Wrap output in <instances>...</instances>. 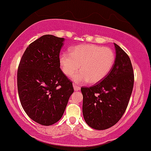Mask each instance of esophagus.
<instances>
[{
	"label": "esophagus",
	"mask_w": 151,
	"mask_h": 151,
	"mask_svg": "<svg viewBox=\"0 0 151 151\" xmlns=\"http://www.w3.org/2000/svg\"><path fill=\"white\" fill-rule=\"evenodd\" d=\"M73 87H74L75 91H79L80 88H81L79 86H78V85H76V84H73Z\"/></svg>",
	"instance_id": "1"
}]
</instances>
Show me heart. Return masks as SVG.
I'll use <instances>...</instances> for the list:
<instances>
[{
  "instance_id": "1",
  "label": "heart",
  "mask_w": 151,
  "mask_h": 151,
  "mask_svg": "<svg viewBox=\"0 0 151 151\" xmlns=\"http://www.w3.org/2000/svg\"><path fill=\"white\" fill-rule=\"evenodd\" d=\"M115 60V53L111 48L93 44L73 46L70 53L63 52L59 58L60 69L66 76H73L80 66L81 72L73 79L90 84L104 79L113 68Z\"/></svg>"
}]
</instances>
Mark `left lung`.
Listing matches in <instances>:
<instances>
[{
	"label": "left lung",
	"mask_w": 151,
	"mask_h": 151,
	"mask_svg": "<svg viewBox=\"0 0 151 151\" xmlns=\"http://www.w3.org/2000/svg\"><path fill=\"white\" fill-rule=\"evenodd\" d=\"M116 60L107 76L99 83L81 88L85 121L93 129H109L126 111L134 85V73L128 55L114 43Z\"/></svg>",
	"instance_id": "1"
}]
</instances>
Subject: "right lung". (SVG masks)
I'll return each mask as SVG.
<instances>
[{
    "instance_id": "add662e5",
    "label": "right lung",
    "mask_w": 151,
    "mask_h": 151,
    "mask_svg": "<svg viewBox=\"0 0 151 151\" xmlns=\"http://www.w3.org/2000/svg\"><path fill=\"white\" fill-rule=\"evenodd\" d=\"M63 40L42 36L27 46L18 67L21 104L28 117L41 125H52L61 118L74 91L73 82L60 68Z\"/></svg>"
}]
</instances>
